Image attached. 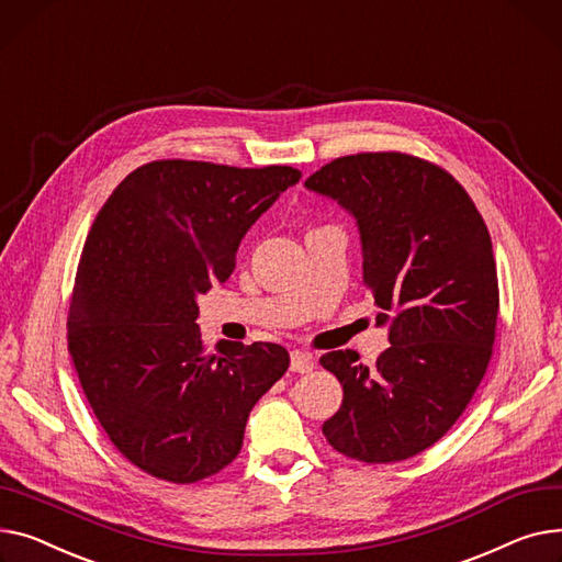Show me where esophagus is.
Returning a JSON list of instances; mask_svg holds the SVG:
<instances>
[{
  "label": "esophagus",
  "mask_w": 562,
  "mask_h": 562,
  "mask_svg": "<svg viewBox=\"0 0 562 562\" xmlns=\"http://www.w3.org/2000/svg\"><path fill=\"white\" fill-rule=\"evenodd\" d=\"M315 368V358L308 351H292L290 353V370L296 374H308Z\"/></svg>",
  "instance_id": "1"
}]
</instances>
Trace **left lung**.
<instances>
[{"mask_svg":"<svg viewBox=\"0 0 562 562\" xmlns=\"http://www.w3.org/2000/svg\"><path fill=\"white\" fill-rule=\"evenodd\" d=\"M306 188L353 215L390 340L372 368L351 349L319 358L345 390L322 434L362 463H397L449 431L487 370L499 313L487 226L449 172L400 151L336 158Z\"/></svg>","mask_w":562,"mask_h":562,"instance_id":"1","label":"left lung"}]
</instances>
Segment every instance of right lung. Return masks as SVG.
Here are the masks:
<instances>
[{
	"label": "right lung",
	"mask_w": 562,
	"mask_h": 562,
	"mask_svg": "<svg viewBox=\"0 0 562 562\" xmlns=\"http://www.w3.org/2000/svg\"><path fill=\"white\" fill-rule=\"evenodd\" d=\"M302 179L288 165L154 160L99 211L75 279L68 349L86 400L143 472L194 483L240 453L254 404L288 370L274 342L206 353L196 296L224 283L251 224Z\"/></svg>",
	"instance_id": "right-lung-1"
}]
</instances>
